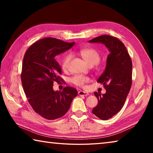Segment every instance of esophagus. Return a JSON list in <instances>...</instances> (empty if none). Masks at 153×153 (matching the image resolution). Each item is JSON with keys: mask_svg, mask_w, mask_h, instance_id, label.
Here are the masks:
<instances>
[{"mask_svg": "<svg viewBox=\"0 0 153 153\" xmlns=\"http://www.w3.org/2000/svg\"><path fill=\"white\" fill-rule=\"evenodd\" d=\"M78 94L79 96H88L89 95V94L86 92H84V91H82V90H80V91L78 92Z\"/></svg>", "mask_w": 153, "mask_h": 153, "instance_id": "1", "label": "esophagus"}]
</instances>
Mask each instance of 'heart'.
<instances>
[{
	"mask_svg": "<svg viewBox=\"0 0 153 153\" xmlns=\"http://www.w3.org/2000/svg\"><path fill=\"white\" fill-rule=\"evenodd\" d=\"M78 53L89 66L94 65L100 61V54L94 48H85L80 49L78 51ZM71 59V56L70 55H66L63 59V62H62V67L65 70L68 68ZM88 81V77L80 76H75L71 79V82L77 86H83L85 83H86Z\"/></svg>",
	"mask_w": 153,
	"mask_h": 153,
	"instance_id": "b5f03b06",
	"label": "heart"
}]
</instances>
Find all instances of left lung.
<instances>
[{
  "mask_svg": "<svg viewBox=\"0 0 153 153\" xmlns=\"http://www.w3.org/2000/svg\"><path fill=\"white\" fill-rule=\"evenodd\" d=\"M88 42L102 44L109 52L105 70L97 79L103 84L106 93H94L98 105L92 109L97 117L107 120L116 115L126 102L131 86L132 63L125 45L117 38L102 35Z\"/></svg>",
  "mask_w": 153,
  "mask_h": 153,
  "instance_id": "left-lung-1",
  "label": "left lung"
}]
</instances>
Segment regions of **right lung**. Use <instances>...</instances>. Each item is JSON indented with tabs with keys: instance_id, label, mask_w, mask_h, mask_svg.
<instances>
[{
	"instance_id": "right-lung-1",
	"label": "right lung",
	"mask_w": 153,
	"mask_h": 153,
	"mask_svg": "<svg viewBox=\"0 0 153 153\" xmlns=\"http://www.w3.org/2000/svg\"><path fill=\"white\" fill-rule=\"evenodd\" d=\"M74 45L45 38L33 43L24 55L21 76L24 92L33 109L46 120L63 117L77 95L74 88L65 87L62 92L53 88L54 82L61 80V66L56 56Z\"/></svg>"
}]
</instances>
